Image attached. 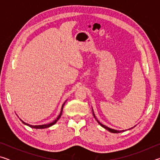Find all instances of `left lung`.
<instances>
[{"label":"left lung","instance_id":"obj_1","mask_svg":"<svg viewBox=\"0 0 160 160\" xmlns=\"http://www.w3.org/2000/svg\"><path fill=\"white\" fill-rule=\"evenodd\" d=\"M92 113H93V116H94V118L96 119V121H97V122H98V123L99 124L100 126H101L102 127H103V128H105V129H107V131H109V132H113V133H118V132H123V131H124V130H122V131H118V130H115V129H112V128H109V127H107V126H106L105 125H103L102 123H101L99 122V121L97 120V118H96V116H95V115H94V112H93V109H92ZM135 126H133V127H132V128H129V129H128V130H130V129H132V128H133Z\"/></svg>","mask_w":160,"mask_h":160}]
</instances>
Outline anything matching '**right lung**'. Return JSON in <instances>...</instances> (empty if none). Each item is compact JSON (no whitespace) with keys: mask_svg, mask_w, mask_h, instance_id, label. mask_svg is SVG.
<instances>
[{"mask_svg":"<svg viewBox=\"0 0 160 160\" xmlns=\"http://www.w3.org/2000/svg\"><path fill=\"white\" fill-rule=\"evenodd\" d=\"M67 101V100H66ZM66 101L63 104V105H62V107H61V112H60V113H59V115L57 116V118H56L55 120L54 121H53L52 122H51V123H47V124H43V125H30V124H29V123H25V122H24V121L22 120L21 118H20V120L22 121V122L24 124H25V125H27V126H29L30 127V128H36V129H43V128H49V127H51V126H53V125H54V124H55L56 122H57V121H58V119L61 118V114H62V112H63V106H64V104H65V103L66 102ZM18 116V115H17Z\"/></svg>","mask_w":160,"mask_h":160,"instance_id":"right-lung-1","label":"right lung"}]
</instances>
